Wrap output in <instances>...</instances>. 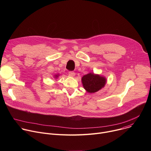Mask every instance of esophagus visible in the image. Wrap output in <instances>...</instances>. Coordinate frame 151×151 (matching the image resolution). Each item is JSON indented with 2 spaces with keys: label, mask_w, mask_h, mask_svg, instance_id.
<instances>
[{
  "label": "esophagus",
  "mask_w": 151,
  "mask_h": 151,
  "mask_svg": "<svg viewBox=\"0 0 151 151\" xmlns=\"http://www.w3.org/2000/svg\"><path fill=\"white\" fill-rule=\"evenodd\" d=\"M69 75L70 76L73 77V76H75V73L74 72H73V71H70V72H69Z\"/></svg>",
  "instance_id": "esophagus-1"
}]
</instances>
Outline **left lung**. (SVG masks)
<instances>
[{
  "mask_svg": "<svg viewBox=\"0 0 151 151\" xmlns=\"http://www.w3.org/2000/svg\"><path fill=\"white\" fill-rule=\"evenodd\" d=\"M81 81L83 88L89 93H94L99 91L104 87L107 82L106 78L104 76L93 72L83 75Z\"/></svg>",
  "mask_w": 151,
  "mask_h": 151,
  "instance_id": "obj_1",
  "label": "left lung"
}]
</instances>
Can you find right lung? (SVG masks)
Here are the masks:
<instances>
[{"mask_svg": "<svg viewBox=\"0 0 151 151\" xmlns=\"http://www.w3.org/2000/svg\"><path fill=\"white\" fill-rule=\"evenodd\" d=\"M59 76H60V74H56V75H54V79H57V78H58Z\"/></svg>", "mask_w": 151, "mask_h": 151, "instance_id": "obj_1", "label": "right lung"}]
</instances>
